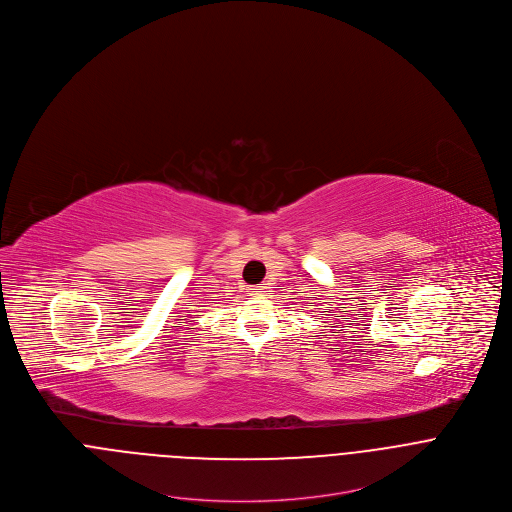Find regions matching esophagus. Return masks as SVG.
<instances>
[{"mask_svg":"<svg viewBox=\"0 0 512 512\" xmlns=\"http://www.w3.org/2000/svg\"><path fill=\"white\" fill-rule=\"evenodd\" d=\"M264 290H266V286H264V284H260V286H254V288H252V293H256V295H262Z\"/></svg>","mask_w":512,"mask_h":512,"instance_id":"34e87169","label":"esophagus"}]
</instances>
